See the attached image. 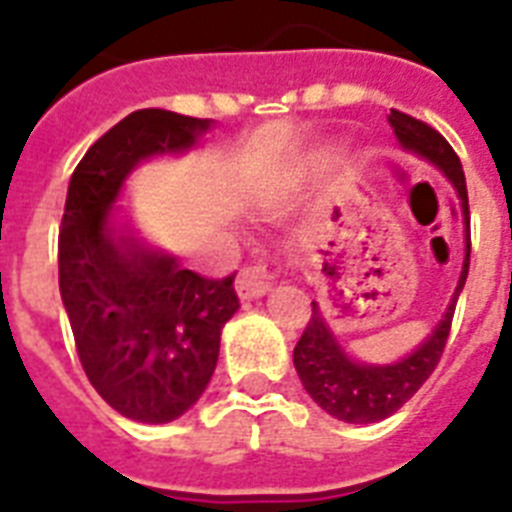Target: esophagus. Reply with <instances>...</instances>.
I'll list each match as a JSON object with an SVG mask.
<instances>
[{"mask_svg": "<svg viewBox=\"0 0 512 512\" xmlns=\"http://www.w3.org/2000/svg\"><path fill=\"white\" fill-rule=\"evenodd\" d=\"M276 276H279L276 263L247 265V268H241L239 276H236V292H239L241 300H255V297H263L265 292L271 289Z\"/></svg>", "mask_w": 512, "mask_h": 512, "instance_id": "obj_1", "label": "esophagus"}]
</instances>
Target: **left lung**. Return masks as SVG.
Instances as JSON below:
<instances>
[{"label":"left lung","mask_w":512,"mask_h":512,"mask_svg":"<svg viewBox=\"0 0 512 512\" xmlns=\"http://www.w3.org/2000/svg\"><path fill=\"white\" fill-rule=\"evenodd\" d=\"M388 122L393 127L398 146L433 164L454 185V191L460 196L462 220H465V260H462L457 289H454L452 300L446 305L444 316L438 319L433 332L412 353H406L404 358L390 361V364H366V361L350 356L348 350L340 345L335 332L329 329L319 303L313 300L311 321L295 345V369L303 380V388L308 390V396L324 412L342 422H353V425L380 422L390 414H396L422 388V382L433 374L436 364L441 361V353H444L457 297L465 287L470 268L468 185H465L460 156L454 154V148L446 143L441 132H436L420 119H414V116L401 114L393 108Z\"/></svg>","instance_id":"8db88e82"}]
</instances>
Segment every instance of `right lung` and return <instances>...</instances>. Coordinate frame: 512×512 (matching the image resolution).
Here are the masks:
<instances>
[{"instance_id":"add662e5","label":"right lung","mask_w":512,"mask_h":512,"mask_svg":"<svg viewBox=\"0 0 512 512\" xmlns=\"http://www.w3.org/2000/svg\"><path fill=\"white\" fill-rule=\"evenodd\" d=\"M209 127L212 119L164 108L135 111L92 143L68 183L58 276L76 353L103 401L148 425L199 401L239 297L233 276L185 271L116 220V201L138 164L191 151Z\"/></svg>"}]
</instances>
